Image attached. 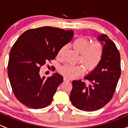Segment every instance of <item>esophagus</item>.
<instances>
[{
  "label": "esophagus",
  "instance_id": "obj_1",
  "mask_svg": "<svg viewBox=\"0 0 128 128\" xmlns=\"http://www.w3.org/2000/svg\"><path fill=\"white\" fill-rule=\"evenodd\" d=\"M64 80L65 82H70V79H68V78H66V77H64Z\"/></svg>",
  "mask_w": 128,
  "mask_h": 128
}]
</instances>
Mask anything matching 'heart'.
Segmentation results:
<instances>
[{
  "mask_svg": "<svg viewBox=\"0 0 128 128\" xmlns=\"http://www.w3.org/2000/svg\"><path fill=\"white\" fill-rule=\"evenodd\" d=\"M72 46L78 53H80L79 60L88 71L94 69L102 61L104 54V46L100 41L91 42L86 36H79L72 42ZM64 49L62 47L58 52L60 56ZM85 68L82 65L66 64L60 68V72L68 78L81 75L84 73Z\"/></svg>",
  "mask_w": 128,
  "mask_h": 128,
  "instance_id": "heart-1",
  "label": "heart"
}]
</instances>
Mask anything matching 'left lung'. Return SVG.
<instances>
[{
	"label": "left lung",
	"instance_id": "obj_1",
	"mask_svg": "<svg viewBox=\"0 0 128 128\" xmlns=\"http://www.w3.org/2000/svg\"><path fill=\"white\" fill-rule=\"evenodd\" d=\"M98 38L104 42L102 61L84 78V81L79 79L72 82L70 101L82 111H96L106 105L112 98L121 74L120 55L115 43L105 34Z\"/></svg>",
	"mask_w": 128,
	"mask_h": 128
}]
</instances>
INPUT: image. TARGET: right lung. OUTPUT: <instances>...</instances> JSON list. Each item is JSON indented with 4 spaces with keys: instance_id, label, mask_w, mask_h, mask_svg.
Wrapping results in <instances>:
<instances>
[{
    "instance_id": "obj_1",
    "label": "right lung",
    "mask_w": 128,
    "mask_h": 128,
    "mask_svg": "<svg viewBox=\"0 0 128 128\" xmlns=\"http://www.w3.org/2000/svg\"><path fill=\"white\" fill-rule=\"evenodd\" d=\"M73 34L72 30L43 26L28 29L18 38L10 53L8 74L14 94L22 104L41 109L52 102L63 78L57 73L42 78L40 70L55 59Z\"/></svg>"
}]
</instances>
